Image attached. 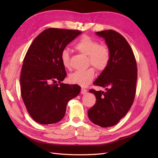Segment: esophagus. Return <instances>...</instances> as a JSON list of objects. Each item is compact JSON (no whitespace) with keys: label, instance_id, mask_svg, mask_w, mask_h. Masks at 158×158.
Returning a JSON list of instances; mask_svg holds the SVG:
<instances>
[{"label":"esophagus","instance_id":"esophagus-1","mask_svg":"<svg viewBox=\"0 0 158 158\" xmlns=\"http://www.w3.org/2000/svg\"><path fill=\"white\" fill-rule=\"evenodd\" d=\"M87 93V89H85L84 88L81 89V94H85Z\"/></svg>","mask_w":158,"mask_h":158}]
</instances>
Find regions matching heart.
I'll return each mask as SVG.
<instances>
[{
	"label": "heart",
	"instance_id": "obj_1",
	"mask_svg": "<svg viewBox=\"0 0 158 158\" xmlns=\"http://www.w3.org/2000/svg\"><path fill=\"white\" fill-rule=\"evenodd\" d=\"M74 48L81 53L88 55L89 63L92 64L99 71L107 68L110 60L109 51L106 45H99L98 41L88 35H83L74 45ZM60 59L64 67L70 68V56L68 50L61 52ZM95 77L94 68L76 70L69 76L71 83L81 86H87Z\"/></svg>",
	"mask_w": 158,
	"mask_h": 158
}]
</instances>
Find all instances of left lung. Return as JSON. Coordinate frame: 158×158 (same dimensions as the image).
Returning a JSON list of instances; mask_svg holds the SVG:
<instances>
[{"label":"left lung","mask_w":158,"mask_h":158,"mask_svg":"<svg viewBox=\"0 0 158 158\" xmlns=\"http://www.w3.org/2000/svg\"><path fill=\"white\" fill-rule=\"evenodd\" d=\"M106 41L110 53L107 68L94 84L106 88V92L90 89L96 103L88 110L93 123L102 127L115 125L126 115L135 99L137 66L135 55L125 38L112 30L95 33Z\"/></svg>","instance_id":"1"}]
</instances>
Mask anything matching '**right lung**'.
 I'll use <instances>...</instances> for the list:
<instances>
[{
  "instance_id": "right-lung-1",
  "label": "right lung",
  "mask_w": 158,
  "mask_h": 158,
  "mask_svg": "<svg viewBox=\"0 0 158 158\" xmlns=\"http://www.w3.org/2000/svg\"><path fill=\"white\" fill-rule=\"evenodd\" d=\"M81 33L78 30L48 28L33 40L27 51L20 76L21 95L28 113L38 123L60 121L69 102L80 92L77 84L60 83L66 76L60 54Z\"/></svg>"
}]
</instances>
